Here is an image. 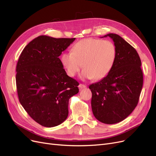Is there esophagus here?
Instances as JSON below:
<instances>
[{"label": "esophagus", "mask_w": 156, "mask_h": 156, "mask_svg": "<svg viewBox=\"0 0 156 156\" xmlns=\"http://www.w3.org/2000/svg\"><path fill=\"white\" fill-rule=\"evenodd\" d=\"M86 87H86L85 84H80L79 85V88L80 90H82L83 88H85Z\"/></svg>", "instance_id": "1"}]
</instances>
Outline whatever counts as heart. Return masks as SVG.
Segmentation results:
<instances>
[{"instance_id":"1","label":"heart","mask_w":156,"mask_h":156,"mask_svg":"<svg viewBox=\"0 0 156 156\" xmlns=\"http://www.w3.org/2000/svg\"><path fill=\"white\" fill-rule=\"evenodd\" d=\"M116 48L113 42L99 39L80 41L72 48V52H65L60 61L67 74L76 75L82 68L83 79L100 80L110 73L116 58Z\"/></svg>"}]
</instances>
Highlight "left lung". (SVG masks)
Segmentation results:
<instances>
[{
  "instance_id": "8db88e82",
  "label": "left lung",
  "mask_w": 156,
  "mask_h": 156,
  "mask_svg": "<svg viewBox=\"0 0 156 156\" xmlns=\"http://www.w3.org/2000/svg\"><path fill=\"white\" fill-rule=\"evenodd\" d=\"M116 48L114 66L105 77L92 84L91 106L96 119L113 124L124 120L137 105L143 84L141 61L137 52L119 35L110 33Z\"/></svg>"
}]
</instances>
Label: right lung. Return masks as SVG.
<instances>
[{"label":"right lung","instance_id":"right-lung-1","mask_svg":"<svg viewBox=\"0 0 156 156\" xmlns=\"http://www.w3.org/2000/svg\"><path fill=\"white\" fill-rule=\"evenodd\" d=\"M75 38L40 36L28 44L18 60L19 100L32 119L47 127L62 124L68 116L69 98L79 83L69 77L59 56Z\"/></svg>","mask_w":156,"mask_h":156}]
</instances>
